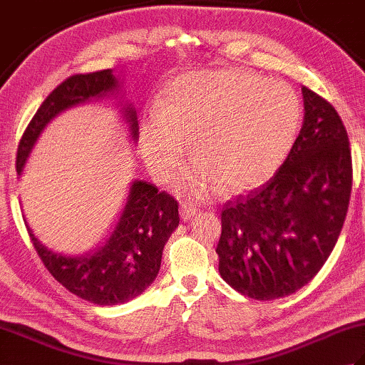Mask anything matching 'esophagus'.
<instances>
[{
	"instance_id": "34e87169",
	"label": "esophagus",
	"mask_w": 365,
	"mask_h": 365,
	"mask_svg": "<svg viewBox=\"0 0 365 365\" xmlns=\"http://www.w3.org/2000/svg\"><path fill=\"white\" fill-rule=\"evenodd\" d=\"M196 215V207L191 202H182L180 204V218L182 221H188Z\"/></svg>"
}]
</instances>
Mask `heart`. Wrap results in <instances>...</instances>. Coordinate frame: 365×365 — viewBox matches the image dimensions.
<instances>
[{
	"label": "heart",
	"mask_w": 365,
	"mask_h": 365,
	"mask_svg": "<svg viewBox=\"0 0 365 365\" xmlns=\"http://www.w3.org/2000/svg\"><path fill=\"white\" fill-rule=\"evenodd\" d=\"M302 103L290 84L251 72H191L177 78L143 122L141 153L158 182L175 177L190 143L197 161L180 187L205 197L222 185L250 191L269 180L297 141Z\"/></svg>",
	"instance_id": "obj_1"
}]
</instances>
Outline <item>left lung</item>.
<instances>
[{"instance_id": "1", "label": "left lung", "mask_w": 365, "mask_h": 365, "mask_svg": "<svg viewBox=\"0 0 365 365\" xmlns=\"http://www.w3.org/2000/svg\"><path fill=\"white\" fill-rule=\"evenodd\" d=\"M304 120L274 177L224 205L220 274L254 299L289 297L334 250L350 204L353 169L334 106L302 86Z\"/></svg>"}]
</instances>
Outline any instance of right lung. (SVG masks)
<instances>
[{"label": "right lung", "mask_w": 365, "mask_h": 365, "mask_svg": "<svg viewBox=\"0 0 365 365\" xmlns=\"http://www.w3.org/2000/svg\"><path fill=\"white\" fill-rule=\"evenodd\" d=\"M122 92L120 81L111 68L73 75L61 83L43 100L21 136L17 152L19 177L38 136L58 114L92 100L119 97ZM119 103L130 141L136 143L139 125L135 108L128 102ZM178 221L177 200L144 180L131 182L125 205L111 234L96 250L84 254L68 255L50 250L25 220L31 242L53 277L76 297L98 306L122 304L149 289L160 271L163 247L178 227Z\"/></svg>", "instance_id": "add662e5"}]
</instances>
